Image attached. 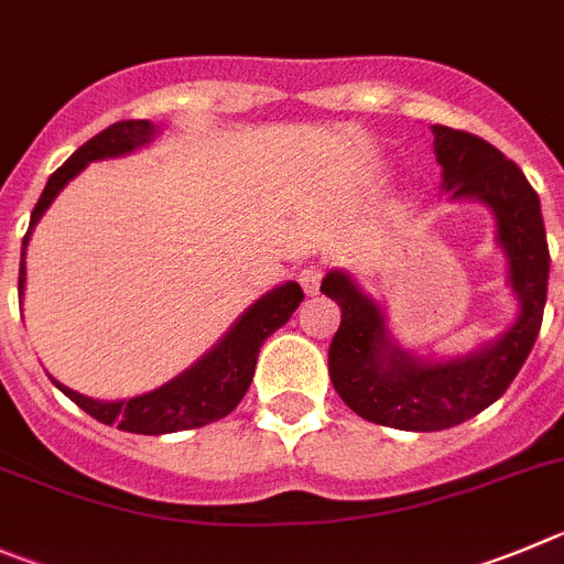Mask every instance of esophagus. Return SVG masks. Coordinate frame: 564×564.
Instances as JSON below:
<instances>
[{
  "label": "esophagus",
  "mask_w": 564,
  "mask_h": 564,
  "mask_svg": "<svg viewBox=\"0 0 564 564\" xmlns=\"http://www.w3.org/2000/svg\"><path fill=\"white\" fill-rule=\"evenodd\" d=\"M322 279H324V271L318 265H304L302 271H299V282H302V288L307 296L318 293V288H322Z\"/></svg>",
  "instance_id": "34e87169"
}]
</instances>
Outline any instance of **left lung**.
I'll use <instances>...</instances> for the list:
<instances>
[{
    "mask_svg": "<svg viewBox=\"0 0 564 564\" xmlns=\"http://www.w3.org/2000/svg\"><path fill=\"white\" fill-rule=\"evenodd\" d=\"M433 151L451 200H478L492 212L506 282L518 299L511 327L467 355L422 358L402 349L380 302L352 273L335 268L322 279V293L340 307L329 344V380L338 397L375 425L416 433L462 425L500 400L540 335L551 265L540 198L518 164L495 144L447 126H433Z\"/></svg>",
    "mask_w": 564,
    "mask_h": 564,
    "instance_id": "8db88e82",
    "label": "left lung"
}]
</instances>
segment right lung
<instances>
[{
  "label": "right lung",
  "mask_w": 564,
  "mask_h": 564,
  "mask_svg": "<svg viewBox=\"0 0 564 564\" xmlns=\"http://www.w3.org/2000/svg\"><path fill=\"white\" fill-rule=\"evenodd\" d=\"M162 133V128L148 120H122L108 126L89 142L80 144L53 175L46 181L44 193L30 215V229L22 240V265H19V299H24V282H28V268H24V254L33 235L35 224L44 218L61 189L75 178L77 173L89 167L100 159L128 156ZM304 299L299 282H282L265 296L257 299L251 307L242 310V316L226 329L224 338L212 346L209 352L200 355L189 369L175 375L164 386L144 394L131 397V400H95V397L77 394L66 389L53 377V383L75 402L77 408L95 416L102 425H117L128 433H144V436H162V433L189 431V427H204L209 422L224 420L226 413L237 408V402L246 397L251 377L257 369V355L265 344L268 335L285 327L288 318L296 313L299 302Z\"/></svg>",
  "instance_id": "1"
}]
</instances>
